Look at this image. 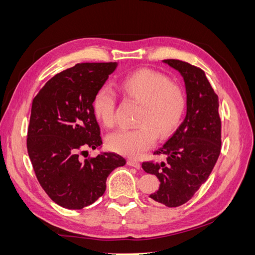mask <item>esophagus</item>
Wrapping results in <instances>:
<instances>
[{
	"label": "esophagus",
	"mask_w": 255,
	"mask_h": 255,
	"mask_svg": "<svg viewBox=\"0 0 255 255\" xmlns=\"http://www.w3.org/2000/svg\"><path fill=\"white\" fill-rule=\"evenodd\" d=\"M127 164H128L129 166H132V167H135V168H137V169H139V168H140V164L138 163L137 160L128 159V160H127Z\"/></svg>",
	"instance_id": "esophagus-1"
}]
</instances>
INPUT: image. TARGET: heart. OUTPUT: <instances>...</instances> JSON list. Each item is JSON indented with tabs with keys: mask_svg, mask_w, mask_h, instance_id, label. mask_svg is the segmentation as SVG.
<instances>
[{
	"mask_svg": "<svg viewBox=\"0 0 255 255\" xmlns=\"http://www.w3.org/2000/svg\"><path fill=\"white\" fill-rule=\"evenodd\" d=\"M123 94L140 104L137 114L138 127L118 130L107 138L110 149L128 157H139L154 145L157 135H172L182 123L186 110V94L178 83L169 81L163 73L151 69H139L119 81ZM116 97L108 87L97 90L92 109L99 122L107 127L115 124Z\"/></svg>",
	"mask_w": 255,
	"mask_h": 255,
	"instance_id": "b5f03b06",
	"label": "heart"
}]
</instances>
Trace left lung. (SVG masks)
<instances>
[{"label":"left lung","mask_w":255,"mask_h":255,"mask_svg":"<svg viewBox=\"0 0 255 255\" xmlns=\"http://www.w3.org/2000/svg\"><path fill=\"white\" fill-rule=\"evenodd\" d=\"M183 77L186 90V116L174 135L155 155L166 161L142 163V169L156 175L159 188L149 195L168 207L191 200L212 173L221 152L219 97L204 71L180 60H163Z\"/></svg>","instance_id":"8db88e82"}]
</instances>
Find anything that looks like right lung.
I'll return each instance as SVG.
<instances>
[{"mask_svg": "<svg viewBox=\"0 0 255 255\" xmlns=\"http://www.w3.org/2000/svg\"><path fill=\"white\" fill-rule=\"evenodd\" d=\"M117 66L78 63L51 78L32 103L27 152L44 192L64 208L95 203L104 195L109 174L126 164L115 152L80 159V152L103 145L92 100Z\"/></svg>", "mask_w": 255, "mask_h": 255, "instance_id": "right-lung-1", "label": "right lung"}]
</instances>
